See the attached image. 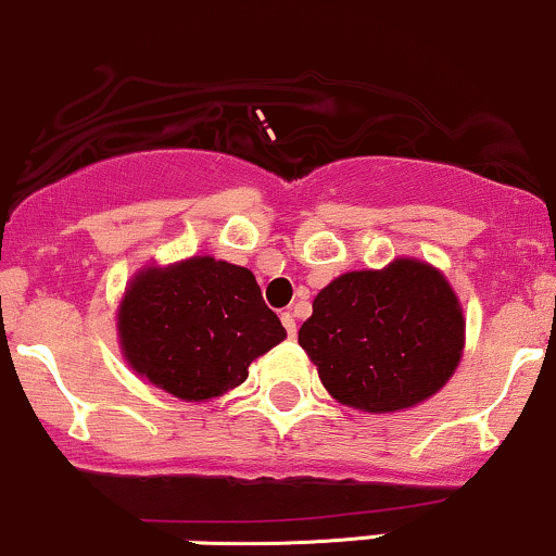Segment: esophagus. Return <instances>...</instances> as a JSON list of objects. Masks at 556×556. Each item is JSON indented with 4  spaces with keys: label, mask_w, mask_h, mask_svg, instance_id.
Instances as JSON below:
<instances>
[{
    "label": "esophagus",
    "mask_w": 556,
    "mask_h": 556,
    "mask_svg": "<svg viewBox=\"0 0 556 556\" xmlns=\"http://www.w3.org/2000/svg\"><path fill=\"white\" fill-rule=\"evenodd\" d=\"M282 325H285V329H288V334H290V338H295V332H298V325H295V316H292L290 311H285V314H282Z\"/></svg>",
    "instance_id": "1"
}]
</instances>
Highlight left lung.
<instances>
[{
	"label": "left lung",
	"mask_w": 556,
	"mask_h": 556,
	"mask_svg": "<svg viewBox=\"0 0 556 556\" xmlns=\"http://www.w3.org/2000/svg\"><path fill=\"white\" fill-rule=\"evenodd\" d=\"M298 343L343 406L393 414L432 399L465 351V311L441 268L393 258L334 277Z\"/></svg>",
	"instance_id": "left-lung-1"
}]
</instances>
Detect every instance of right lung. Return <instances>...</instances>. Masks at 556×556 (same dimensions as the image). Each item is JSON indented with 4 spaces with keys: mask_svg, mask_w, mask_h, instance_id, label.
I'll return each instance as SVG.
<instances>
[{
    "mask_svg": "<svg viewBox=\"0 0 556 556\" xmlns=\"http://www.w3.org/2000/svg\"><path fill=\"white\" fill-rule=\"evenodd\" d=\"M115 327L134 375L189 404L242 386L250 364L288 338L253 271L213 255L139 268Z\"/></svg>",
    "mask_w": 556,
    "mask_h": 556,
    "instance_id": "obj_1",
    "label": "right lung"
}]
</instances>
